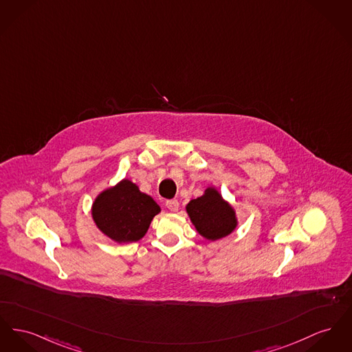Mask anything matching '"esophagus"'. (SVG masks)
Instances as JSON below:
<instances>
[{"label": "esophagus", "mask_w": 352, "mask_h": 352, "mask_svg": "<svg viewBox=\"0 0 352 352\" xmlns=\"http://www.w3.org/2000/svg\"><path fill=\"white\" fill-rule=\"evenodd\" d=\"M166 206H167V208H168L170 211L175 212V211H178V208H179V202H178L177 199H170V201H166Z\"/></svg>", "instance_id": "1"}]
</instances>
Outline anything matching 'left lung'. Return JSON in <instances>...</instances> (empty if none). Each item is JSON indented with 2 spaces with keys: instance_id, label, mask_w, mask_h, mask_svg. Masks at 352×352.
<instances>
[{
  "instance_id": "obj_1",
  "label": "left lung",
  "mask_w": 352,
  "mask_h": 352,
  "mask_svg": "<svg viewBox=\"0 0 352 352\" xmlns=\"http://www.w3.org/2000/svg\"><path fill=\"white\" fill-rule=\"evenodd\" d=\"M186 212L197 232L211 242L228 236L238 226L235 208L214 186L206 187L201 197L191 199Z\"/></svg>"
}]
</instances>
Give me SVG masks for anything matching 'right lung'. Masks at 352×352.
Instances as JSON below:
<instances>
[{"label":"right lung","instance_id":"add662e5","mask_svg":"<svg viewBox=\"0 0 352 352\" xmlns=\"http://www.w3.org/2000/svg\"><path fill=\"white\" fill-rule=\"evenodd\" d=\"M160 212V205L127 178L102 190L91 205L97 228L120 245L142 239Z\"/></svg>","mask_w":352,"mask_h":352}]
</instances>
